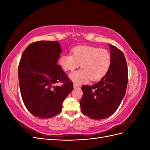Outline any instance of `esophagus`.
I'll list each match as a JSON object with an SVG mask.
<instances>
[{
  "label": "esophagus",
  "mask_w": 150,
  "mask_h": 150,
  "mask_svg": "<svg viewBox=\"0 0 150 150\" xmlns=\"http://www.w3.org/2000/svg\"><path fill=\"white\" fill-rule=\"evenodd\" d=\"M73 86H74V89H76V88H78L79 87V85H78V84H76V83H74Z\"/></svg>",
  "instance_id": "esophagus-1"
}]
</instances>
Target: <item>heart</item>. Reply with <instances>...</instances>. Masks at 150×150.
Wrapping results in <instances>:
<instances>
[{"label": "heart", "instance_id": "1", "mask_svg": "<svg viewBox=\"0 0 150 150\" xmlns=\"http://www.w3.org/2000/svg\"><path fill=\"white\" fill-rule=\"evenodd\" d=\"M59 63L66 71H73L80 64L81 69L71 72L70 79L76 84L101 79L110 71L112 58L108 50L96 47L82 46L74 47L71 54H62Z\"/></svg>", "mask_w": 150, "mask_h": 150}]
</instances>
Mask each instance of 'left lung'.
Segmentation results:
<instances>
[{
    "label": "left lung",
    "mask_w": 150,
    "mask_h": 150,
    "mask_svg": "<svg viewBox=\"0 0 150 150\" xmlns=\"http://www.w3.org/2000/svg\"><path fill=\"white\" fill-rule=\"evenodd\" d=\"M112 64L107 74L93 86H83L80 101L84 115L94 120H103L114 113L125 96L128 84V66L121 50L109 44Z\"/></svg>",
    "instance_id": "8db88e82"
}]
</instances>
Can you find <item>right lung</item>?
<instances>
[{
	"instance_id": "right-lung-1",
	"label": "right lung",
	"mask_w": 150,
	"mask_h": 150,
	"mask_svg": "<svg viewBox=\"0 0 150 150\" xmlns=\"http://www.w3.org/2000/svg\"><path fill=\"white\" fill-rule=\"evenodd\" d=\"M61 53L58 42L40 40L29 44L21 56L18 67L21 96L26 108L35 117L56 116L73 89V83L57 64ZM58 82L62 85L55 86Z\"/></svg>"
}]
</instances>
